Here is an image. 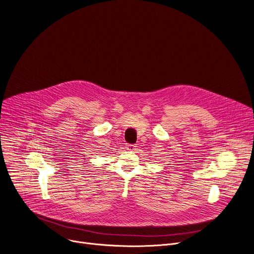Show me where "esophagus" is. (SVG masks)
<instances>
[{
  "label": "esophagus",
  "instance_id": "1",
  "mask_svg": "<svg viewBox=\"0 0 254 254\" xmlns=\"http://www.w3.org/2000/svg\"><path fill=\"white\" fill-rule=\"evenodd\" d=\"M135 145L134 144H127V150H129V151H132V150H134L135 149Z\"/></svg>",
  "mask_w": 254,
  "mask_h": 254
}]
</instances>
